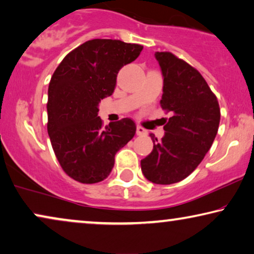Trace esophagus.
Instances as JSON below:
<instances>
[{
  "instance_id": "esophagus-1",
  "label": "esophagus",
  "mask_w": 254,
  "mask_h": 254,
  "mask_svg": "<svg viewBox=\"0 0 254 254\" xmlns=\"http://www.w3.org/2000/svg\"><path fill=\"white\" fill-rule=\"evenodd\" d=\"M137 134L138 135H146V134H147V131H146L142 127L137 126Z\"/></svg>"
}]
</instances>
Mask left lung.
<instances>
[{
  "label": "left lung",
  "mask_w": 254,
  "mask_h": 254,
  "mask_svg": "<svg viewBox=\"0 0 254 254\" xmlns=\"http://www.w3.org/2000/svg\"><path fill=\"white\" fill-rule=\"evenodd\" d=\"M163 74L162 109L173 116L163 127L161 141L141 160L144 176L155 184H174L187 178L205 158L220 124L217 99L197 69L173 53L156 52Z\"/></svg>",
  "instance_id": "1"
}]
</instances>
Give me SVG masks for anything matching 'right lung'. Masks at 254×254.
<instances>
[{
  "instance_id": "add662e5",
  "label": "right lung",
  "mask_w": 254,
  "mask_h": 254,
  "mask_svg": "<svg viewBox=\"0 0 254 254\" xmlns=\"http://www.w3.org/2000/svg\"><path fill=\"white\" fill-rule=\"evenodd\" d=\"M142 46L93 39L64 57L48 87L47 130L56 159L67 176L84 184L109 176L117 151L133 138L135 124L122 119L103 127L98 105L115 90L121 67Z\"/></svg>"
}]
</instances>
